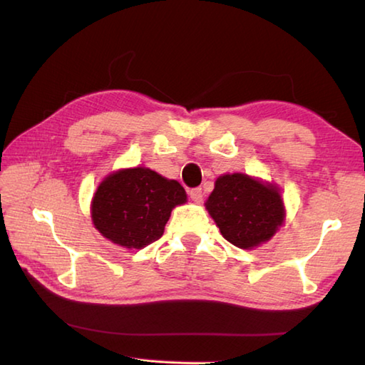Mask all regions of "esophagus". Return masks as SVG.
<instances>
[{
	"instance_id": "34e87169",
	"label": "esophagus",
	"mask_w": 365,
	"mask_h": 365,
	"mask_svg": "<svg viewBox=\"0 0 365 365\" xmlns=\"http://www.w3.org/2000/svg\"><path fill=\"white\" fill-rule=\"evenodd\" d=\"M202 196H204L202 188L197 187V188H191V190H190V197H191L195 202H201V201H202Z\"/></svg>"
}]
</instances>
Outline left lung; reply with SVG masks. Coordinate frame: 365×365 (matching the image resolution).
Returning a JSON list of instances; mask_svg holds the SVG:
<instances>
[{
	"label": "left lung",
	"mask_w": 365,
	"mask_h": 365,
	"mask_svg": "<svg viewBox=\"0 0 365 365\" xmlns=\"http://www.w3.org/2000/svg\"><path fill=\"white\" fill-rule=\"evenodd\" d=\"M205 207L223 237L239 248L269 240L284 218L278 190L245 174L218 177Z\"/></svg>",
	"instance_id": "left-lung-1"
}]
</instances>
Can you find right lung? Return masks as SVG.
I'll return each instance as SVG.
<instances>
[{
    "label": "right lung",
    "instance_id": "1",
    "mask_svg": "<svg viewBox=\"0 0 365 365\" xmlns=\"http://www.w3.org/2000/svg\"><path fill=\"white\" fill-rule=\"evenodd\" d=\"M187 192L175 180L147 168L123 169L99 185L91 218L106 239L126 248H144L158 240L175 205Z\"/></svg>",
    "mask_w": 365,
    "mask_h": 365
}]
</instances>
